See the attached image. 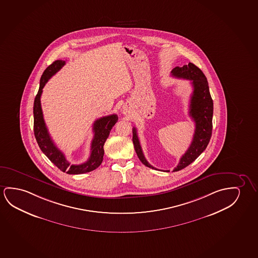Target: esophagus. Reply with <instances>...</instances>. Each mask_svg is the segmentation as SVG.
Wrapping results in <instances>:
<instances>
[{"mask_svg":"<svg viewBox=\"0 0 258 258\" xmlns=\"http://www.w3.org/2000/svg\"><path fill=\"white\" fill-rule=\"evenodd\" d=\"M124 113H127V109H123Z\"/></svg>","mask_w":258,"mask_h":258,"instance_id":"obj_1","label":"esophagus"}]
</instances>
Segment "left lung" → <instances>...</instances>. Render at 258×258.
Instances as JSON below:
<instances>
[{
    "label": "left lung",
    "instance_id": "left-lung-1",
    "mask_svg": "<svg viewBox=\"0 0 258 258\" xmlns=\"http://www.w3.org/2000/svg\"><path fill=\"white\" fill-rule=\"evenodd\" d=\"M172 76L176 78L186 79L191 81L194 92L190 97V114L195 120V131L194 139L189 148L180 159L179 163L173 171H179L190 165L207 148L212 135L213 118V100L209 92V83L205 75L200 68L192 63L184 64L182 68L176 67L171 71ZM133 144L136 153L143 164L148 168L156 169L148 161L143 153L136 127H133ZM164 171V170H163ZM168 172V170H165Z\"/></svg>",
    "mask_w": 258,
    "mask_h": 258
}]
</instances>
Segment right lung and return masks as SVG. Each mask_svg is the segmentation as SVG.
<instances>
[{"instance_id":"right-lung-1","label":"right lung","mask_w":258,"mask_h":258,"mask_svg":"<svg viewBox=\"0 0 258 258\" xmlns=\"http://www.w3.org/2000/svg\"><path fill=\"white\" fill-rule=\"evenodd\" d=\"M66 63L63 60H56L45 69L40 81V88L34 103V131L38 146L41 148L49 161L56 165L61 171L67 172L70 175H79L92 171L100 166L104 157V145L109 137L110 131L118 121L116 114L102 117L93 124L94 138L90 147V158L82 164H71L67 161L63 153L60 151L50 138L48 128L46 127L41 106V96L45 84L59 71Z\"/></svg>"}]
</instances>
